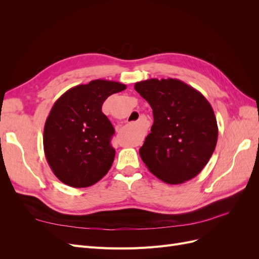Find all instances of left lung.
I'll use <instances>...</instances> for the list:
<instances>
[{"instance_id": "left-lung-1", "label": "left lung", "mask_w": 259, "mask_h": 259, "mask_svg": "<svg viewBox=\"0 0 259 259\" xmlns=\"http://www.w3.org/2000/svg\"><path fill=\"white\" fill-rule=\"evenodd\" d=\"M135 90L152 108L153 124L140 158L151 173L169 185L197 176L209 161L218 138L210 104L192 86L177 79H149Z\"/></svg>"}]
</instances>
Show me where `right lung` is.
<instances>
[{
  "label": "right lung",
  "mask_w": 259,
  "mask_h": 259,
  "mask_svg": "<svg viewBox=\"0 0 259 259\" xmlns=\"http://www.w3.org/2000/svg\"><path fill=\"white\" fill-rule=\"evenodd\" d=\"M125 89L120 82L93 80L68 90L54 104L45 122L43 146L49 165L61 183L90 187L110 169L114 128L101 107L109 96Z\"/></svg>",
  "instance_id": "add662e5"
}]
</instances>
